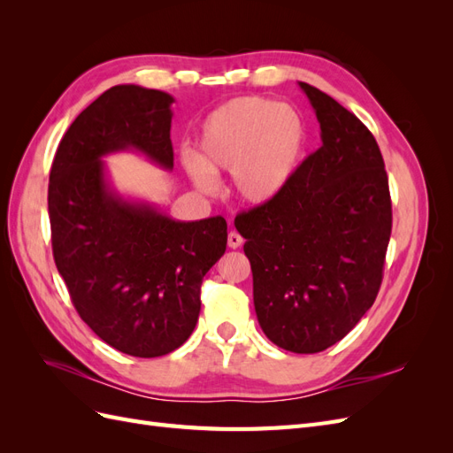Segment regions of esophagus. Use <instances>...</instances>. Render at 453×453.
<instances>
[{
  "label": "esophagus",
  "instance_id": "obj_1",
  "mask_svg": "<svg viewBox=\"0 0 453 453\" xmlns=\"http://www.w3.org/2000/svg\"><path fill=\"white\" fill-rule=\"evenodd\" d=\"M242 242H243V238L238 234V232H234V230H230V232H228V238H226L228 248H232V250H238L240 245H242Z\"/></svg>",
  "mask_w": 453,
  "mask_h": 453
}]
</instances>
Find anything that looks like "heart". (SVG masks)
<instances>
[{"mask_svg": "<svg viewBox=\"0 0 453 453\" xmlns=\"http://www.w3.org/2000/svg\"><path fill=\"white\" fill-rule=\"evenodd\" d=\"M308 145L306 122L295 107L266 98H236L203 120L198 155L183 166L203 193H215L219 172H232L242 202L263 205L289 187Z\"/></svg>", "mask_w": 453, "mask_h": 453, "instance_id": "heart-1", "label": "heart"}]
</instances>
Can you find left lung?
<instances>
[{
    "instance_id": "8db88e82",
    "label": "left lung",
    "mask_w": 453,
    "mask_h": 453,
    "mask_svg": "<svg viewBox=\"0 0 453 453\" xmlns=\"http://www.w3.org/2000/svg\"><path fill=\"white\" fill-rule=\"evenodd\" d=\"M321 128L283 193L236 217L263 333L293 353L334 346L378 296L391 236V196L374 135L308 83Z\"/></svg>"
}]
</instances>
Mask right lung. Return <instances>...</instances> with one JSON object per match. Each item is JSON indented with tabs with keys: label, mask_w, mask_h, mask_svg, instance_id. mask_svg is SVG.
I'll return each instance as SVG.
<instances>
[{
	"label": "right lung",
	"mask_w": 453,
	"mask_h": 453,
	"mask_svg": "<svg viewBox=\"0 0 453 453\" xmlns=\"http://www.w3.org/2000/svg\"><path fill=\"white\" fill-rule=\"evenodd\" d=\"M173 98L138 85L105 90L67 128L49 177L54 263L72 303L105 344L160 357L185 344L200 287L225 255L226 221H173L109 187L102 157L135 149L173 168Z\"/></svg>",
	"instance_id": "obj_1"
}]
</instances>
